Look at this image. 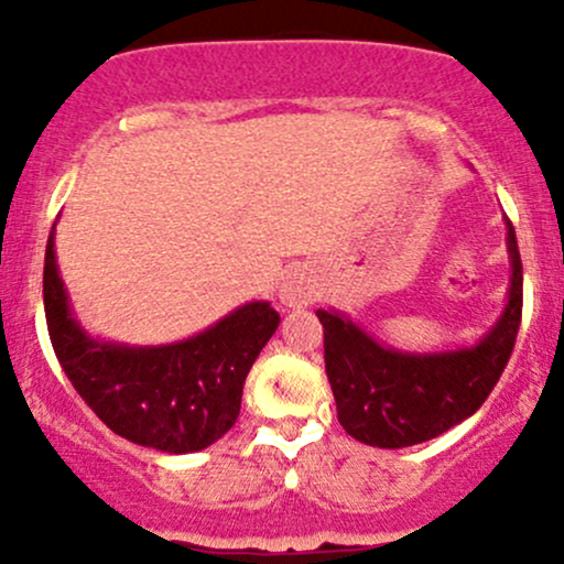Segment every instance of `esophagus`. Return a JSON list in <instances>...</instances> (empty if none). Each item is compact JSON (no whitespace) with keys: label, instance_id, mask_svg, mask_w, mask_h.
<instances>
[{"label":"esophagus","instance_id":"obj_1","mask_svg":"<svg viewBox=\"0 0 564 564\" xmlns=\"http://www.w3.org/2000/svg\"><path fill=\"white\" fill-rule=\"evenodd\" d=\"M315 296V283L310 281L307 273L302 270H289L283 275L281 286H278V300H281L283 307H304L307 302H313Z\"/></svg>","mask_w":564,"mask_h":564}]
</instances>
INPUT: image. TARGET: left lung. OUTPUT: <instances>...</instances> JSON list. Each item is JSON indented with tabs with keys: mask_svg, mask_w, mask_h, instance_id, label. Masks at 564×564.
I'll list each match as a JSON object with an SVG mask.
<instances>
[{
	"mask_svg": "<svg viewBox=\"0 0 564 564\" xmlns=\"http://www.w3.org/2000/svg\"><path fill=\"white\" fill-rule=\"evenodd\" d=\"M509 291L494 326L475 345L394 349L339 310H318L326 373L347 435L373 448H408L443 435L485 403L509 364L522 318V262L509 217Z\"/></svg>",
	"mask_w": 564,
	"mask_h": 564,
	"instance_id": "obj_1",
	"label": "left lung"
}]
</instances>
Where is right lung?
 Returning a JSON list of instances; mask_svg holds the SVG:
<instances>
[{"label": "right lung", "instance_id": "add662e5", "mask_svg": "<svg viewBox=\"0 0 564 564\" xmlns=\"http://www.w3.org/2000/svg\"><path fill=\"white\" fill-rule=\"evenodd\" d=\"M57 225V223H55ZM44 254V315L63 371L108 430L161 453L217 443L241 413L243 381L281 315L254 300L170 345H124L93 336L76 318L55 257Z\"/></svg>", "mask_w": 564, "mask_h": 564}]
</instances>
